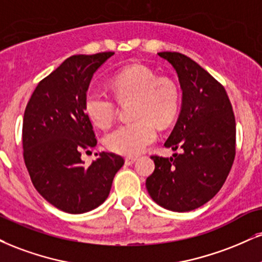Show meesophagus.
Returning <instances> with one entry per match:
<instances>
[{"instance_id":"obj_1","label":"esophagus","mask_w":262,"mask_h":262,"mask_svg":"<svg viewBox=\"0 0 262 262\" xmlns=\"http://www.w3.org/2000/svg\"><path fill=\"white\" fill-rule=\"evenodd\" d=\"M137 157H125V165L127 166H130L133 165V163L137 161Z\"/></svg>"}]
</instances>
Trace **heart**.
<instances>
[{
    "mask_svg": "<svg viewBox=\"0 0 262 262\" xmlns=\"http://www.w3.org/2000/svg\"><path fill=\"white\" fill-rule=\"evenodd\" d=\"M110 85L119 101L134 100L132 116L135 119L107 135L106 146L119 155H139L156 139L155 122L167 125L177 115L178 85L171 78L157 77L145 66L122 69L111 78ZM84 111L96 127L108 128L115 119L116 105L105 93L91 89L85 95Z\"/></svg>",
    "mask_w": 262,
    "mask_h": 262,
    "instance_id": "1",
    "label": "heart"
}]
</instances>
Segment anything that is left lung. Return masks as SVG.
Segmentation results:
<instances>
[{"label": "left lung", "instance_id": "8db88e82", "mask_svg": "<svg viewBox=\"0 0 262 262\" xmlns=\"http://www.w3.org/2000/svg\"><path fill=\"white\" fill-rule=\"evenodd\" d=\"M157 55L171 63L181 84V112L165 143L181 152L151 157L155 171L146 189L163 209L187 212L225 184L235 156V118L225 88L196 62L179 52Z\"/></svg>", "mask_w": 262, "mask_h": 262}]
</instances>
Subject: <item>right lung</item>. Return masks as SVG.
Masks as SVG:
<instances>
[{"mask_svg": "<svg viewBox=\"0 0 262 262\" xmlns=\"http://www.w3.org/2000/svg\"><path fill=\"white\" fill-rule=\"evenodd\" d=\"M115 52L75 55L34 90L23 119V155L34 187L68 213H84L108 196L123 157L100 152L89 167L80 150L96 146L84 99L93 75ZM97 155V154H96Z\"/></svg>", "mask_w": 262, "mask_h": 262, "instance_id": "right-lung-1", "label": "right lung"}]
</instances>
